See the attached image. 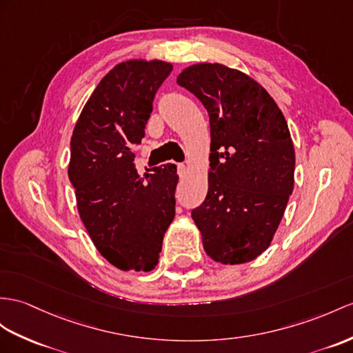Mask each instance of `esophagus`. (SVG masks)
<instances>
[{
  "mask_svg": "<svg viewBox=\"0 0 353 353\" xmlns=\"http://www.w3.org/2000/svg\"><path fill=\"white\" fill-rule=\"evenodd\" d=\"M178 175L181 178H184L187 175V166L183 165V163H179L178 165Z\"/></svg>",
  "mask_w": 353,
  "mask_h": 353,
  "instance_id": "1",
  "label": "esophagus"
}]
</instances>
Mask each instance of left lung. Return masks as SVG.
Wrapping results in <instances>:
<instances>
[{"instance_id": "obj_1", "label": "left lung", "mask_w": 353, "mask_h": 353, "mask_svg": "<svg viewBox=\"0 0 353 353\" xmlns=\"http://www.w3.org/2000/svg\"><path fill=\"white\" fill-rule=\"evenodd\" d=\"M210 115L208 193L192 211L206 254L244 263L268 248L294 190L295 151L276 101L250 76L196 64L176 79Z\"/></svg>"}]
</instances>
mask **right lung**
<instances>
[{"label":"right lung","mask_w":353,"mask_h":353,"mask_svg":"<svg viewBox=\"0 0 353 353\" xmlns=\"http://www.w3.org/2000/svg\"><path fill=\"white\" fill-rule=\"evenodd\" d=\"M172 72L163 61H127L103 77L73 130L68 178L79 216L103 257L123 271H151L175 217L176 166L141 176L139 145L152 101Z\"/></svg>","instance_id":"add662e5"}]
</instances>
